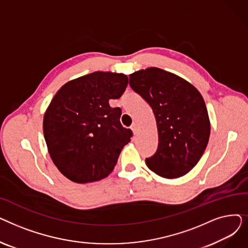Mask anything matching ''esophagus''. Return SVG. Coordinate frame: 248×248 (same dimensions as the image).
<instances>
[{
	"label": "esophagus",
	"instance_id": "esophagus-1",
	"mask_svg": "<svg viewBox=\"0 0 248 248\" xmlns=\"http://www.w3.org/2000/svg\"><path fill=\"white\" fill-rule=\"evenodd\" d=\"M131 129L134 132V134H137V132H138V124H133L131 125Z\"/></svg>",
	"mask_w": 248,
	"mask_h": 248
}]
</instances>
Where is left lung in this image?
I'll use <instances>...</instances> for the list:
<instances>
[{
	"label": "left lung",
	"mask_w": 248,
	"mask_h": 248,
	"mask_svg": "<svg viewBox=\"0 0 248 248\" xmlns=\"http://www.w3.org/2000/svg\"><path fill=\"white\" fill-rule=\"evenodd\" d=\"M132 89L153 109L159 135L157 152L146 159L157 175L173 179L196 166L210 137V122L199 91L183 78L151 67L129 75Z\"/></svg>",
	"instance_id": "obj_1"
}]
</instances>
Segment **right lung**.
I'll return each instance as SVG.
<instances>
[{
    "label": "right lung",
    "mask_w": 248,
    "mask_h": 248,
    "mask_svg": "<svg viewBox=\"0 0 248 248\" xmlns=\"http://www.w3.org/2000/svg\"><path fill=\"white\" fill-rule=\"evenodd\" d=\"M123 73L96 71L65 83L44 114L43 133L58 170L75 183L108 177L133 132L122 125V109L110 108L127 86Z\"/></svg>",
    "instance_id": "obj_1"
}]
</instances>
